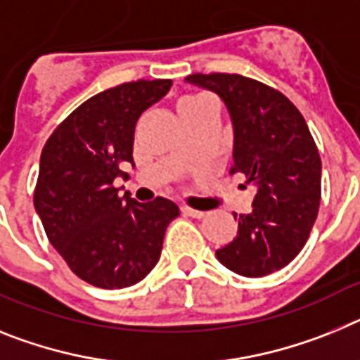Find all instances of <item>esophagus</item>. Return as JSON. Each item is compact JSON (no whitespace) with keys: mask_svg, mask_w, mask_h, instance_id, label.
Wrapping results in <instances>:
<instances>
[{"mask_svg":"<svg viewBox=\"0 0 360 360\" xmlns=\"http://www.w3.org/2000/svg\"><path fill=\"white\" fill-rule=\"evenodd\" d=\"M181 210H183L184 215H188V217H193V219H202L206 215V212L193 210V208H190V206H183Z\"/></svg>","mask_w":360,"mask_h":360,"instance_id":"esophagus-1","label":"esophagus"}]
</instances>
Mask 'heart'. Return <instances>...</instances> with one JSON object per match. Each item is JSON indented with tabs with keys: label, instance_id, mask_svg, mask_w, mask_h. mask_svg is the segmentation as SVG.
Masks as SVG:
<instances>
[{
	"label": "heart",
	"instance_id": "heart-1",
	"mask_svg": "<svg viewBox=\"0 0 360 360\" xmlns=\"http://www.w3.org/2000/svg\"><path fill=\"white\" fill-rule=\"evenodd\" d=\"M199 99H202L201 96H190V98H183L179 103H193V101H199Z\"/></svg>",
	"mask_w": 360,
	"mask_h": 360
}]
</instances>
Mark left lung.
<instances>
[{"label":"left lung","mask_w":360,"mask_h":360,"mask_svg":"<svg viewBox=\"0 0 360 360\" xmlns=\"http://www.w3.org/2000/svg\"><path fill=\"white\" fill-rule=\"evenodd\" d=\"M188 83L223 99L233 124L232 174L257 186L232 243L215 252L245 277L284 268L310 237L321 202V155L297 106L279 90L239 74H192Z\"/></svg>","instance_id":"8db88e82"}]
</instances>
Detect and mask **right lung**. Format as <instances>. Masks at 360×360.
<instances>
[{
	"instance_id": "obj_1",
	"label": "right lung",
	"mask_w": 360,
	"mask_h": 360,
	"mask_svg": "<svg viewBox=\"0 0 360 360\" xmlns=\"http://www.w3.org/2000/svg\"><path fill=\"white\" fill-rule=\"evenodd\" d=\"M170 79L123 83L86 99L59 123L39 159L34 206L50 245L74 274L105 290L127 288L158 264L176 202H137L114 186L134 162V130Z\"/></svg>"
}]
</instances>
